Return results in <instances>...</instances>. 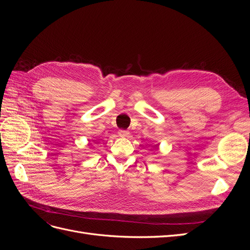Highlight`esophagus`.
Returning a JSON list of instances; mask_svg holds the SVG:
<instances>
[{"mask_svg": "<svg viewBox=\"0 0 250 250\" xmlns=\"http://www.w3.org/2000/svg\"><path fill=\"white\" fill-rule=\"evenodd\" d=\"M119 135H120V137H122V138H126V137H128V135H129V131L121 129V130H119Z\"/></svg>", "mask_w": 250, "mask_h": 250, "instance_id": "obj_1", "label": "esophagus"}]
</instances>
